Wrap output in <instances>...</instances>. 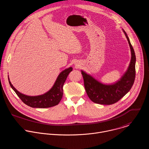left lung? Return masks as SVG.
Here are the masks:
<instances>
[{"label": "left lung", "instance_id": "8db88e82", "mask_svg": "<svg viewBox=\"0 0 149 149\" xmlns=\"http://www.w3.org/2000/svg\"><path fill=\"white\" fill-rule=\"evenodd\" d=\"M123 31L128 41L132 57L127 71L119 81L113 84H104L81 71L85 91L89 98L94 103L102 105L113 104L130 91L134 84L136 75V56L127 34L123 30Z\"/></svg>", "mask_w": 149, "mask_h": 149}]
</instances>
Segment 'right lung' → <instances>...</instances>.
Segmentation results:
<instances>
[{
	"label": "right lung",
	"mask_w": 149,
	"mask_h": 149,
	"mask_svg": "<svg viewBox=\"0 0 149 149\" xmlns=\"http://www.w3.org/2000/svg\"><path fill=\"white\" fill-rule=\"evenodd\" d=\"M72 67H69L63 71L58 76L54 85L46 93L38 96H28L19 92L11 84L9 78V82L20 100L26 105L36 108H50L58 105L61 101L63 95V85L71 71Z\"/></svg>",
	"instance_id": "obj_1"
}]
</instances>
